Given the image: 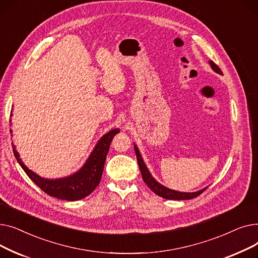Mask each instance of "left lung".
I'll use <instances>...</instances> for the list:
<instances>
[{
  "label": "left lung",
  "instance_id": "obj_1",
  "mask_svg": "<svg viewBox=\"0 0 258 258\" xmlns=\"http://www.w3.org/2000/svg\"><path fill=\"white\" fill-rule=\"evenodd\" d=\"M210 66L212 68V70L215 71L216 73L219 74H223L222 70L220 69V68L216 66L213 61H210ZM134 148H135V153H136V157H137V161H138V165H139V168H140V171H141V174H142V178H143V181L146 183V185L150 187L152 190L158 195L159 197L161 198H164V199H167V200H190V199H194V198H197L199 197L201 194L204 192L207 187L204 188V189H201V190L197 191V192H180V191H175V190H171V189L169 188H166L165 186L159 184L153 177L152 174L150 173V171H148L146 165L144 164V162L142 160V157L139 153V150L137 148L136 145H134Z\"/></svg>",
  "mask_w": 258,
  "mask_h": 258
}]
</instances>
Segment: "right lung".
Masks as SVG:
<instances>
[{
  "mask_svg": "<svg viewBox=\"0 0 258 258\" xmlns=\"http://www.w3.org/2000/svg\"><path fill=\"white\" fill-rule=\"evenodd\" d=\"M119 132L120 131L116 128L105 134L98 141L96 146H95L94 151L90 155L83 168L78 170L76 173L70 175V177L63 179L48 180L40 178L39 175L28 169V167L23 163L15 146H13V154H15V157L19 161L21 167L25 170L27 175L44 192H46L50 197H54L60 200L77 201L88 197L99 184L108 148H110L114 136Z\"/></svg>",
  "mask_w": 258,
  "mask_h": 258,
  "instance_id": "right-lung-1",
  "label": "right lung"
}]
</instances>
